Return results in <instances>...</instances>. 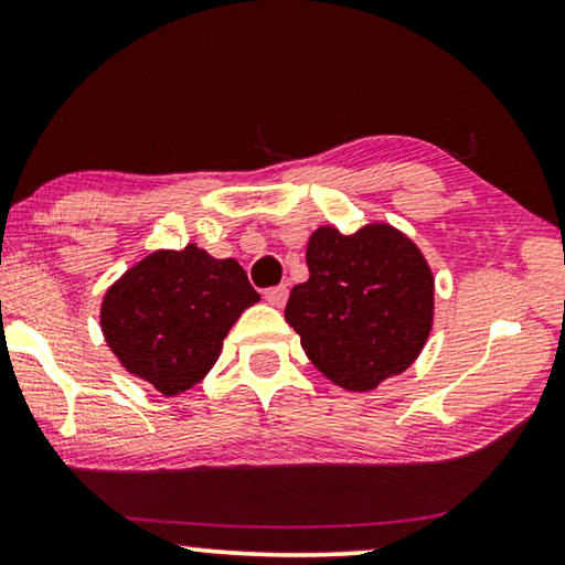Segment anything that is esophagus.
Here are the masks:
<instances>
[{"instance_id": "obj_1", "label": "esophagus", "mask_w": 565, "mask_h": 565, "mask_svg": "<svg viewBox=\"0 0 565 565\" xmlns=\"http://www.w3.org/2000/svg\"><path fill=\"white\" fill-rule=\"evenodd\" d=\"M265 298H267L269 306L282 308L285 300H288V288H285V285H277V288H269V290L265 292Z\"/></svg>"}]
</instances>
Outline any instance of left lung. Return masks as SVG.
Listing matches in <instances>:
<instances>
[{"label":"left lung","mask_w":565,"mask_h":565,"mask_svg":"<svg viewBox=\"0 0 565 565\" xmlns=\"http://www.w3.org/2000/svg\"><path fill=\"white\" fill-rule=\"evenodd\" d=\"M308 280L290 290L285 319L308 360L347 391H373L419 358L435 319V277L412 238L388 223L342 234L316 228Z\"/></svg>","instance_id":"obj_1"}]
</instances>
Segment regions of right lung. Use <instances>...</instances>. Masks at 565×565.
Returning <instances> with one entry per match:
<instances>
[{
  "mask_svg": "<svg viewBox=\"0 0 565 565\" xmlns=\"http://www.w3.org/2000/svg\"><path fill=\"white\" fill-rule=\"evenodd\" d=\"M257 300L236 259H215L188 244L182 252H151L113 282L99 327L130 375L177 396L203 381L228 329Z\"/></svg>",
  "mask_w": 565,
  "mask_h": 565,
  "instance_id": "obj_1",
  "label": "right lung"
}]
</instances>
